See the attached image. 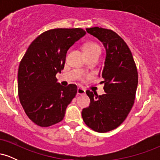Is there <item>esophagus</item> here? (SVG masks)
I'll return each instance as SVG.
<instances>
[{"mask_svg": "<svg viewBox=\"0 0 160 160\" xmlns=\"http://www.w3.org/2000/svg\"><path fill=\"white\" fill-rule=\"evenodd\" d=\"M86 91L84 90L83 89H82V88H78V95H84L85 94Z\"/></svg>", "mask_w": 160, "mask_h": 160, "instance_id": "34e87169", "label": "esophagus"}]
</instances>
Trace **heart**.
Wrapping results in <instances>:
<instances>
[{"label":"heart","mask_w":160,"mask_h":160,"mask_svg":"<svg viewBox=\"0 0 160 160\" xmlns=\"http://www.w3.org/2000/svg\"><path fill=\"white\" fill-rule=\"evenodd\" d=\"M82 49H83V52L85 53L86 57L91 56V55L95 54V53H99L100 54L101 52L100 47L97 43H93V42L86 43L83 45Z\"/></svg>","instance_id":"b5f03b06"}]
</instances>
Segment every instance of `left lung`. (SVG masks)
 I'll return each mask as SVG.
<instances>
[{
	"mask_svg": "<svg viewBox=\"0 0 160 160\" xmlns=\"http://www.w3.org/2000/svg\"><path fill=\"white\" fill-rule=\"evenodd\" d=\"M86 32L103 43L106 58L102 72L105 94L98 95L89 90L86 94L90 104L82 111L84 122L97 132H107L123 122L135 99L137 67L128 47L121 37L110 29L94 27Z\"/></svg>",
	"mask_w": 160,
	"mask_h": 160,
	"instance_id": "left-lung-1",
	"label": "left lung"
}]
</instances>
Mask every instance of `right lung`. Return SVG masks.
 <instances>
[{
  "label": "right lung",
  "instance_id": "add662e5",
  "mask_svg": "<svg viewBox=\"0 0 160 160\" xmlns=\"http://www.w3.org/2000/svg\"><path fill=\"white\" fill-rule=\"evenodd\" d=\"M82 28H55L42 33L28 48L18 71V95L29 119L49 127L64 119L78 92L75 84L64 87L56 75L64 69L66 53L85 35Z\"/></svg>",
  "mask_w": 160,
  "mask_h": 160
}]
</instances>
